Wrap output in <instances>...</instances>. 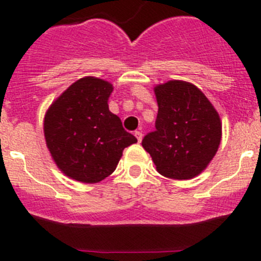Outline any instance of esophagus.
<instances>
[{"mask_svg": "<svg viewBox=\"0 0 261 261\" xmlns=\"http://www.w3.org/2000/svg\"><path fill=\"white\" fill-rule=\"evenodd\" d=\"M135 136L139 143H141V140H143V134H141V131H135Z\"/></svg>", "mask_w": 261, "mask_h": 261, "instance_id": "1", "label": "esophagus"}]
</instances>
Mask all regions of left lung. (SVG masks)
<instances>
[{"mask_svg":"<svg viewBox=\"0 0 261 261\" xmlns=\"http://www.w3.org/2000/svg\"><path fill=\"white\" fill-rule=\"evenodd\" d=\"M156 130L143 139L156 170L170 179L201 174L217 152L222 138L218 112L194 84L168 81L154 87Z\"/></svg>","mask_w":261,"mask_h":261,"instance_id":"1","label":"left lung"}]
</instances>
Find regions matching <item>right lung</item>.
<instances>
[{
    "instance_id": "obj_1",
    "label": "right lung",
    "mask_w": 261,
    "mask_h": 261,
    "mask_svg": "<svg viewBox=\"0 0 261 261\" xmlns=\"http://www.w3.org/2000/svg\"><path fill=\"white\" fill-rule=\"evenodd\" d=\"M110 82L84 77L68 87L46 110L44 136L63 174L98 183L115 172L125 147L138 143L109 109Z\"/></svg>"
}]
</instances>
